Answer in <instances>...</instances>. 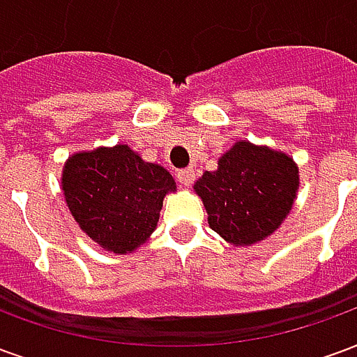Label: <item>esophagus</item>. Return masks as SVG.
I'll return each mask as SVG.
<instances>
[{
    "label": "esophagus",
    "instance_id": "obj_1",
    "mask_svg": "<svg viewBox=\"0 0 357 357\" xmlns=\"http://www.w3.org/2000/svg\"><path fill=\"white\" fill-rule=\"evenodd\" d=\"M178 181L181 183L183 187H189V185H193V181H195V170L193 168H185V170H179L178 172Z\"/></svg>",
    "mask_w": 357,
    "mask_h": 357
}]
</instances>
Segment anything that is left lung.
I'll list each match as a JSON object with an SVG mask.
<instances>
[{"mask_svg": "<svg viewBox=\"0 0 357 357\" xmlns=\"http://www.w3.org/2000/svg\"><path fill=\"white\" fill-rule=\"evenodd\" d=\"M195 191L214 231L235 247L264 241L283 224L298 191V166L291 156L237 141L204 172Z\"/></svg>", "mask_w": 357, "mask_h": 357, "instance_id": "8db88e82", "label": "left lung"}]
</instances>
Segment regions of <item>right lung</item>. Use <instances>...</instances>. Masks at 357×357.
<instances>
[{
  "label": "right lung",
  "instance_id": "right-lung-1",
  "mask_svg": "<svg viewBox=\"0 0 357 357\" xmlns=\"http://www.w3.org/2000/svg\"><path fill=\"white\" fill-rule=\"evenodd\" d=\"M176 181L128 145L74 153L63 168V193L80 229L99 247L128 255L155 231Z\"/></svg>",
  "mask_w": 357,
  "mask_h": 357
}]
</instances>
